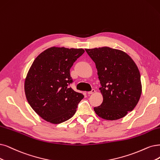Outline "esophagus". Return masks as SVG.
<instances>
[{"instance_id": "obj_1", "label": "esophagus", "mask_w": 160, "mask_h": 160, "mask_svg": "<svg viewBox=\"0 0 160 160\" xmlns=\"http://www.w3.org/2000/svg\"><path fill=\"white\" fill-rule=\"evenodd\" d=\"M96 92V90H94V89H92L91 91H90V92H88V94H92V93H95Z\"/></svg>"}]
</instances>
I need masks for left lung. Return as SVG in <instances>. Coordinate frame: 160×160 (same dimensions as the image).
Instances as JSON below:
<instances>
[{"instance_id":"1","label":"left lung","mask_w":160,"mask_h":160,"mask_svg":"<svg viewBox=\"0 0 160 160\" xmlns=\"http://www.w3.org/2000/svg\"><path fill=\"white\" fill-rule=\"evenodd\" d=\"M96 63L102 87V103L94 108L96 113L106 120H117L132 111L142 93L140 74L126 52L108 47L85 49Z\"/></svg>"}]
</instances>
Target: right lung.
I'll use <instances>...</instances> for the list:
<instances>
[{"label": "right lung", "instance_id": "obj_1", "mask_svg": "<svg viewBox=\"0 0 160 160\" xmlns=\"http://www.w3.org/2000/svg\"><path fill=\"white\" fill-rule=\"evenodd\" d=\"M83 49L51 47L35 59L25 80L29 104L42 119L59 124L70 119L84 98L69 85L74 82L70 69Z\"/></svg>", "mask_w": 160, "mask_h": 160}]
</instances>
